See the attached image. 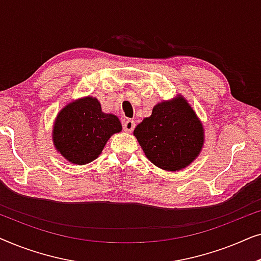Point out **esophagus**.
<instances>
[{"mask_svg": "<svg viewBox=\"0 0 261 261\" xmlns=\"http://www.w3.org/2000/svg\"><path fill=\"white\" fill-rule=\"evenodd\" d=\"M134 127H135V122H134V120H126L123 122V129H124V132H128V133H130L132 130L134 129Z\"/></svg>", "mask_w": 261, "mask_h": 261, "instance_id": "esophagus-1", "label": "esophagus"}]
</instances>
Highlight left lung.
<instances>
[{"label":"left lung","instance_id":"obj_1","mask_svg":"<svg viewBox=\"0 0 261 261\" xmlns=\"http://www.w3.org/2000/svg\"><path fill=\"white\" fill-rule=\"evenodd\" d=\"M146 158L165 171L183 170L201 153L204 128L184 96L162 101L153 107L133 132Z\"/></svg>","mask_w":261,"mask_h":261}]
</instances>
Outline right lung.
Listing matches in <instances>:
<instances>
[{
	"mask_svg": "<svg viewBox=\"0 0 261 261\" xmlns=\"http://www.w3.org/2000/svg\"><path fill=\"white\" fill-rule=\"evenodd\" d=\"M121 130L119 117L103 113L97 98L85 96L69 102L57 114L52 141L70 164L85 165L97 159L109 138Z\"/></svg>",
	"mask_w": 261,
	"mask_h": 261,
	"instance_id": "right-lung-1",
	"label": "right lung"
}]
</instances>
